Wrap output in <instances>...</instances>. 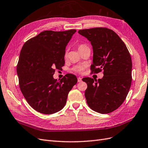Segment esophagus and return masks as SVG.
Here are the masks:
<instances>
[{
    "label": "esophagus",
    "instance_id": "obj_1",
    "mask_svg": "<svg viewBox=\"0 0 148 148\" xmlns=\"http://www.w3.org/2000/svg\"><path fill=\"white\" fill-rule=\"evenodd\" d=\"M77 81H78V82H81L82 81V78H81V77H78L77 78Z\"/></svg>",
    "mask_w": 148,
    "mask_h": 148
}]
</instances>
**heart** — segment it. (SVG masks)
Masks as SVG:
<instances>
[{
    "mask_svg": "<svg viewBox=\"0 0 148 148\" xmlns=\"http://www.w3.org/2000/svg\"><path fill=\"white\" fill-rule=\"evenodd\" d=\"M85 47V45H80L79 47V49H80V48H82V47ZM83 69H84V67H83L82 66H76L73 68V70L74 71H75V72L81 73L83 71Z\"/></svg>",
    "mask_w": 148,
    "mask_h": 148,
    "instance_id": "obj_1",
    "label": "heart"
}]
</instances>
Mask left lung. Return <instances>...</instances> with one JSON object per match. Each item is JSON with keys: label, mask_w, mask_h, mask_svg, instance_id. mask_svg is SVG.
<instances>
[{"label": "left lung", "mask_w": 148, "mask_h": 148, "mask_svg": "<svg viewBox=\"0 0 148 148\" xmlns=\"http://www.w3.org/2000/svg\"><path fill=\"white\" fill-rule=\"evenodd\" d=\"M93 49L92 73L103 71L102 79H82L87 84L85 97L88 106L101 114L115 111L124 101L132 83V59L116 33L105 27L79 30Z\"/></svg>", "instance_id": "obj_1"}]
</instances>
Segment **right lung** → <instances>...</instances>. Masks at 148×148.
Wrapping results in <instances>:
<instances>
[{
    "instance_id": "right-lung-1",
    "label": "right lung",
    "mask_w": 148,
    "mask_h": 148,
    "mask_svg": "<svg viewBox=\"0 0 148 148\" xmlns=\"http://www.w3.org/2000/svg\"><path fill=\"white\" fill-rule=\"evenodd\" d=\"M75 32L43 31L22 47L16 69L19 84L24 97L37 112L51 114L61 110L77 82L74 74L60 80L53 75L55 69L64 66L66 47Z\"/></svg>"
}]
</instances>
